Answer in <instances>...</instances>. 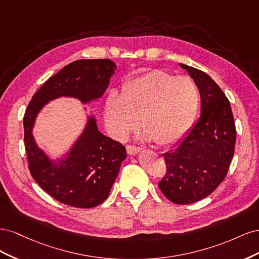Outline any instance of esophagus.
Returning <instances> with one entry per match:
<instances>
[{
	"label": "esophagus",
	"instance_id": "1",
	"mask_svg": "<svg viewBox=\"0 0 259 259\" xmlns=\"http://www.w3.org/2000/svg\"><path fill=\"white\" fill-rule=\"evenodd\" d=\"M143 149L139 148V147H136V146H133V145H127L126 146V151L128 154H132V155H135L137 154L139 151H142Z\"/></svg>",
	"mask_w": 259,
	"mask_h": 259
}]
</instances>
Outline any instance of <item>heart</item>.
I'll return each mask as SVG.
<instances>
[{
	"instance_id": "heart-1",
	"label": "heart",
	"mask_w": 259,
	"mask_h": 259,
	"mask_svg": "<svg viewBox=\"0 0 259 259\" xmlns=\"http://www.w3.org/2000/svg\"><path fill=\"white\" fill-rule=\"evenodd\" d=\"M199 106L200 92L193 79L151 70L125 83L119 97H108L105 117L116 138H126L140 121L146 138L169 146L189 131Z\"/></svg>"
}]
</instances>
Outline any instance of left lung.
<instances>
[{"label": "left lung", "instance_id": "left-lung-1", "mask_svg": "<svg viewBox=\"0 0 259 259\" xmlns=\"http://www.w3.org/2000/svg\"><path fill=\"white\" fill-rule=\"evenodd\" d=\"M197 83L201 116L170 152L164 153L166 171L158 184L176 204L206 198L228 173L236 146V125L228 98L211 77L199 69L180 64Z\"/></svg>", "mask_w": 259, "mask_h": 259}]
</instances>
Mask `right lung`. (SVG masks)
I'll use <instances>...</instances> for the list:
<instances>
[{
    "mask_svg": "<svg viewBox=\"0 0 259 259\" xmlns=\"http://www.w3.org/2000/svg\"><path fill=\"white\" fill-rule=\"evenodd\" d=\"M115 64L110 59H81L71 62L46 81L34 94L23 116V140L31 176L51 197L66 205L91 208L101 204L110 193L126 149L97 130L91 117L82 136L66 160L51 162L38 149L32 126L40 109L60 96L82 103L104 95Z\"/></svg>",
    "mask_w": 259,
    "mask_h": 259,
    "instance_id": "1",
    "label": "right lung"
}]
</instances>
